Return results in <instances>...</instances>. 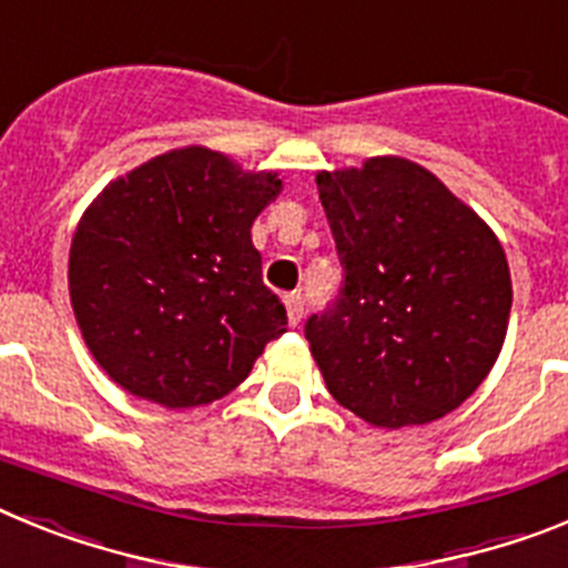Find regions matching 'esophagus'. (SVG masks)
I'll use <instances>...</instances> for the list:
<instances>
[{
	"instance_id": "34e87169",
	"label": "esophagus",
	"mask_w": 568,
	"mask_h": 568,
	"mask_svg": "<svg viewBox=\"0 0 568 568\" xmlns=\"http://www.w3.org/2000/svg\"><path fill=\"white\" fill-rule=\"evenodd\" d=\"M284 304H287V318L293 327H298L301 315H304V298H301V293H290L287 298H284Z\"/></svg>"
}]
</instances>
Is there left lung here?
<instances>
[{"label":"left lung","instance_id":"8db88e82","mask_svg":"<svg viewBox=\"0 0 568 568\" xmlns=\"http://www.w3.org/2000/svg\"><path fill=\"white\" fill-rule=\"evenodd\" d=\"M344 287L304 327L324 384L366 424L444 418L504 346L511 278L498 235L438 175L398 155L321 170Z\"/></svg>","mask_w":568,"mask_h":568}]
</instances>
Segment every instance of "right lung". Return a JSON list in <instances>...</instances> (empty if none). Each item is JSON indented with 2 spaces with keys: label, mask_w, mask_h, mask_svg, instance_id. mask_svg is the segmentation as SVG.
Instances as JSON below:
<instances>
[{
  "label": "right lung",
  "mask_w": 568,
  "mask_h": 568,
  "mask_svg": "<svg viewBox=\"0 0 568 568\" xmlns=\"http://www.w3.org/2000/svg\"><path fill=\"white\" fill-rule=\"evenodd\" d=\"M278 193V173H244L193 144L139 164L84 210L70 244V304L122 389L168 409L210 404L287 333L250 239Z\"/></svg>",
  "instance_id": "add662e5"
}]
</instances>
